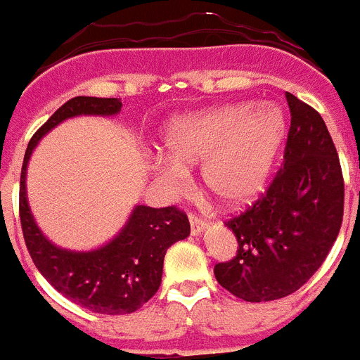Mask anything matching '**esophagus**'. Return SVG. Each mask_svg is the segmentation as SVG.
I'll return each instance as SVG.
<instances>
[{"label": "esophagus", "mask_w": 360, "mask_h": 360, "mask_svg": "<svg viewBox=\"0 0 360 360\" xmlns=\"http://www.w3.org/2000/svg\"><path fill=\"white\" fill-rule=\"evenodd\" d=\"M189 221H191V232H193V234H200L203 229L207 227V219L203 218V216L195 214V212H189Z\"/></svg>", "instance_id": "34e87169"}]
</instances>
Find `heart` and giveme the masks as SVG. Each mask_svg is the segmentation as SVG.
<instances>
[{
	"label": "heart",
	"instance_id": "1",
	"mask_svg": "<svg viewBox=\"0 0 360 360\" xmlns=\"http://www.w3.org/2000/svg\"><path fill=\"white\" fill-rule=\"evenodd\" d=\"M285 122L270 106L229 104L178 117L165 128L157 173L171 189L187 182L184 165L202 162L205 189L229 207L245 205L265 187Z\"/></svg>",
	"mask_w": 360,
	"mask_h": 360
}]
</instances>
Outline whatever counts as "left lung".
I'll list each match as a JSON object with an SVG mask.
<instances>
[{
    "instance_id": "obj_1",
    "label": "left lung",
    "mask_w": 360,
    "mask_h": 360,
    "mask_svg": "<svg viewBox=\"0 0 360 360\" xmlns=\"http://www.w3.org/2000/svg\"><path fill=\"white\" fill-rule=\"evenodd\" d=\"M290 129L283 164L265 193L225 219L238 241L231 262L216 263L218 283L232 295L274 301L316 274L341 231L345 180L323 117L287 91Z\"/></svg>"
}]
</instances>
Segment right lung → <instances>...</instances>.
Instances as JSON below:
<instances>
[{
  "label": "right lung",
  "mask_w": 360,
  "mask_h": 360,
  "mask_svg": "<svg viewBox=\"0 0 360 360\" xmlns=\"http://www.w3.org/2000/svg\"><path fill=\"white\" fill-rule=\"evenodd\" d=\"M120 108V98L81 95L66 101L28 142L19 182V218L34 265L70 301L108 316L131 314L157 294L165 252L189 236L187 214L176 205L162 209L136 205L115 240L91 252H72L50 243L37 229L28 209L25 176L34 148L57 124L77 115H115Z\"/></svg>",
  "instance_id": "obj_1"
}]
</instances>
